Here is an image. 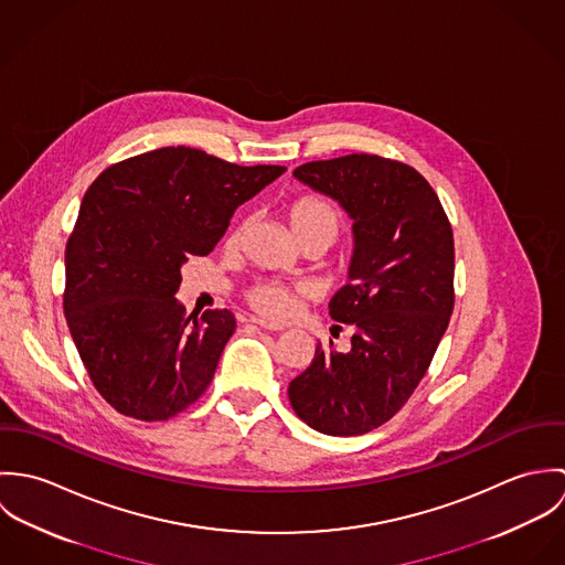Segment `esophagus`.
Masks as SVG:
<instances>
[{
    "label": "esophagus",
    "mask_w": 565,
    "mask_h": 565,
    "mask_svg": "<svg viewBox=\"0 0 565 565\" xmlns=\"http://www.w3.org/2000/svg\"><path fill=\"white\" fill-rule=\"evenodd\" d=\"M252 323H256L258 328H265V330H271V332H278V330H282V326H278V323L265 322V320H258V318H252L249 320Z\"/></svg>",
    "instance_id": "34e87169"
}]
</instances>
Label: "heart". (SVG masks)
<instances>
[{
	"mask_svg": "<svg viewBox=\"0 0 565 565\" xmlns=\"http://www.w3.org/2000/svg\"><path fill=\"white\" fill-rule=\"evenodd\" d=\"M287 222L302 247L320 245L322 249L337 242L343 231V215L341 211L323 200L320 195H302L287 206ZM245 224H237L228 237L226 245L237 247L243 239ZM305 294V287H289L276 280H258L249 285L243 294L247 307L271 322L289 320L298 309V298Z\"/></svg>",
	"mask_w": 565,
	"mask_h": 565,
	"instance_id": "b5f03b06",
	"label": "heart"
}]
</instances>
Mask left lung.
I'll return each instance as SVG.
<instances>
[{"label":"left lung","mask_w":565,"mask_h":565,"mask_svg":"<svg viewBox=\"0 0 565 565\" xmlns=\"http://www.w3.org/2000/svg\"><path fill=\"white\" fill-rule=\"evenodd\" d=\"M294 175L352 220L350 282L328 309L354 332L348 352L318 343L311 365L289 383V401L323 435H363L403 408L448 328L452 228L433 186L404 162L348 154L305 162Z\"/></svg>","instance_id":"obj_1"}]
</instances>
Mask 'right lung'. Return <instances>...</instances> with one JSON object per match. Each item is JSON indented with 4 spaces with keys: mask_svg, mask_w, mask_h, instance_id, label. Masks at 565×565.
<instances>
[{
    "mask_svg": "<svg viewBox=\"0 0 565 565\" xmlns=\"http://www.w3.org/2000/svg\"><path fill=\"white\" fill-rule=\"evenodd\" d=\"M285 167H242L195 148H161L104 169L82 198L65 249V318L99 396L161 422L213 381L235 316H184L180 267L224 237L235 211Z\"/></svg>",
    "mask_w": 565,
    "mask_h": 565,
    "instance_id": "right-lung-1",
    "label": "right lung"
}]
</instances>
